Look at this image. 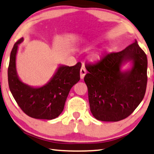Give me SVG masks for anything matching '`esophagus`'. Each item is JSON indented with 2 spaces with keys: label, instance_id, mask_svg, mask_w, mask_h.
Returning a JSON list of instances; mask_svg holds the SVG:
<instances>
[{
  "label": "esophagus",
  "instance_id": "esophagus-1",
  "mask_svg": "<svg viewBox=\"0 0 154 154\" xmlns=\"http://www.w3.org/2000/svg\"><path fill=\"white\" fill-rule=\"evenodd\" d=\"M86 74V70L84 67H82L81 69H80V78L83 79L85 77V75Z\"/></svg>",
  "mask_w": 154,
  "mask_h": 154
}]
</instances>
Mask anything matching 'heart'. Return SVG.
<instances>
[{"instance_id":"heart-1","label":"heart","mask_w":154,"mask_h":154,"mask_svg":"<svg viewBox=\"0 0 154 154\" xmlns=\"http://www.w3.org/2000/svg\"><path fill=\"white\" fill-rule=\"evenodd\" d=\"M106 51H107V48L104 47L103 48H101V49H100L97 51H95V52H93L91 55H90V57H89L90 60L92 62H94V63L100 62L104 56L105 53L106 52Z\"/></svg>"}]
</instances>
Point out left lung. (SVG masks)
Segmentation results:
<instances>
[{
    "label": "left lung",
    "instance_id": "left-lung-1",
    "mask_svg": "<svg viewBox=\"0 0 154 154\" xmlns=\"http://www.w3.org/2000/svg\"><path fill=\"white\" fill-rule=\"evenodd\" d=\"M128 63L130 67L123 69ZM86 68L90 111L97 120H123L142 101L147 87V58L136 40L122 51L107 54L99 64Z\"/></svg>",
    "mask_w": 154,
    "mask_h": 154
}]
</instances>
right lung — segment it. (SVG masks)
<instances>
[{"instance_id":"obj_1","label":"right lung","mask_w":154,"mask_h":154,"mask_svg":"<svg viewBox=\"0 0 154 154\" xmlns=\"http://www.w3.org/2000/svg\"><path fill=\"white\" fill-rule=\"evenodd\" d=\"M22 38L12 48L8 68V83L14 99L24 113L34 119L51 120L59 116L64 108L71 88L79 81L82 64L73 66L60 64L54 75L42 86H31L19 77L16 55Z\"/></svg>"}]
</instances>
